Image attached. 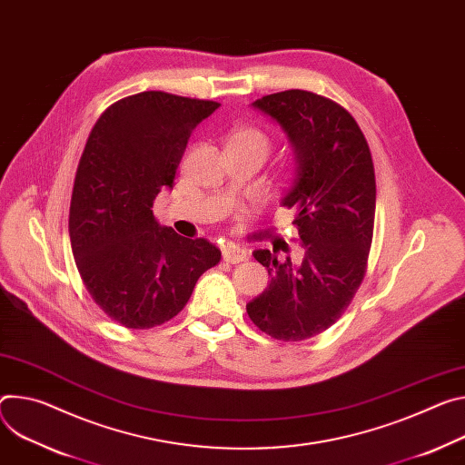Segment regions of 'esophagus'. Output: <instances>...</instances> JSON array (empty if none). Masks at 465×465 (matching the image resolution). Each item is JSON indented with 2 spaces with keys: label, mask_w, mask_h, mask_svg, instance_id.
Returning <instances> with one entry per match:
<instances>
[{
  "label": "esophagus",
  "mask_w": 465,
  "mask_h": 465,
  "mask_svg": "<svg viewBox=\"0 0 465 465\" xmlns=\"http://www.w3.org/2000/svg\"><path fill=\"white\" fill-rule=\"evenodd\" d=\"M246 250L244 248H239V246H235V244H230V246H226L224 250H223V258H224V262H228V263H241V262H244L246 260Z\"/></svg>",
  "instance_id": "obj_1"
}]
</instances>
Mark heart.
<instances>
[{"label": "heart", "mask_w": 465, "mask_h": 465, "mask_svg": "<svg viewBox=\"0 0 465 465\" xmlns=\"http://www.w3.org/2000/svg\"><path fill=\"white\" fill-rule=\"evenodd\" d=\"M233 141H241V143H252V144H258L262 146L265 152L269 148V139L265 137V134H262L260 130L254 128H248V130H241L235 134Z\"/></svg>", "instance_id": "obj_1"}]
</instances>
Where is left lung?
<instances>
[{
	"mask_svg": "<svg viewBox=\"0 0 465 465\" xmlns=\"http://www.w3.org/2000/svg\"><path fill=\"white\" fill-rule=\"evenodd\" d=\"M252 107L274 120L294 155L292 183L282 205L297 211L304 258L278 262L276 250H254L269 287L246 304L262 331L302 341L331 326L358 291L372 241L376 183L369 144L356 120L335 102L291 89Z\"/></svg>",
	"mask_w": 465,
	"mask_h": 465,
	"instance_id": "left-lung-1",
	"label": "left lung"
}]
</instances>
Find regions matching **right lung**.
I'll return each instance as SVG.
<instances>
[{"instance_id": "right-lung-1", "label": "right lung", "mask_w": 465, "mask_h": 465, "mask_svg": "<svg viewBox=\"0 0 465 465\" xmlns=\"http://www.w3.org/2000/svg\"><path fill=\"white\" fill-rule=\"evenodd\" d=\"M221 104L161 91L113 104L79 159L68 232L83 283L125 328H153L178 315L198 278L221 262L207 239L159 226L153 200L173 189L191 132Z\"/></svg>"}]
</instances>
